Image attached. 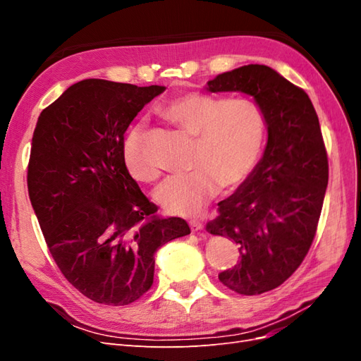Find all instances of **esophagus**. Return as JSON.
Listing matches in <instances>:
<instances>
[{
  "mask_svg": "<svg viewBox=\"0 0 361 361\" xmlns=\"http://www.w3.org/2000/svg\"><path fill=\"white\" fill-rule=\"evenodd\" d=\"M190 227H191L192 232H199V231H202V228H203V223L199 221V220H191L190 221Z\"/></svg>",
  "mask_w": 361,
  "mask_h": 361,
  "instance_id": "esophagus-1",
  "label": "esophagus"
}]
</instances>
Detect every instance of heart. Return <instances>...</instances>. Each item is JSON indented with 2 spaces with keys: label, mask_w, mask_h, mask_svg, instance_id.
<instances>
[{
  "label": "heart",
  "mask_w": 361,
  "mask_h": 361,
  "mask_svg": "<svg viewBox=\"0 0 361 361\" xmlns=\"http://www.w3.org/2000/svg\"><path fill=\"white\" fill-rule=\"evenodd\" d=\"M161 114L173 125L195 137L188 174L171 176L155 191V200L173 215L194 216L224 188L241 185L255 169L265 137V117L248 97H223L187 93L162 106ZM145 126L129 129L123 159L133 178L157 179L158 169L143 149Z\"/></svg>",
  "instance_id": "b5f03b06"
}]
</instances>
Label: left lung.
I'll return each mask as SVG.
<instances>
[{
    "label": "left lung",
    "mask_w": 361,
    "mask_h": 361,
    "mask_svg": "<svg viewBox=\"0 0 361 361\" xmlns=\"http://www.w3.org/2000/svg\"><path fill=\"white\" fill-rule=\"evenodd\" d=\"M204 90L244 93L265 117L264 155L206 224L212 235L232 239L241 256L218 279L241 295H259L293 274L314 238L329 185L319 120L307 93L264 64L216 75Z\"/></svg>",
    "instance_id": "left-lung-1"
}]
</instances>
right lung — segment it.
I'll return each mask as SVG.
<instances>
[{
  "instance_id": "1",
  "label": "right lung",
  "mask_w": 361,
  "mask_h": 361,
  "mask_svg": "<svg viewBox=\"0 0 361 361\" xmlns=\"http://www.w3.org/2000/svg\"><path fill=\"white\" fill-rule=\"evenodd\" d=\"M166 87L84 80L37 118L28 164L30 202L51 255L94 302L126 305L154 283L155 253L190 235L161 216L123 159V135Z\"/></svg>"
}]
</instances>
